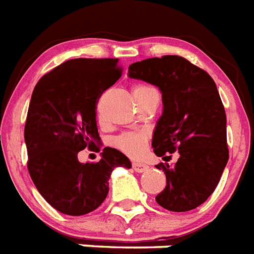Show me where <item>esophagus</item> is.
<instances>
[{"label":"esophagus","mask_w":254,"mask_h":254,"mask_svg":"<svg viewBox=\"0 0 254 254\" xmlns=\"http://www.w3.org/2000/svg\"><path fill=\"white\" fill-rule=\"evenodd\" d=\"M132 169L137 173H143L145 170L148 169V165L145 164H141V162H132Z\"/></svg>","instance_id":"34e87169"}]
</instances>
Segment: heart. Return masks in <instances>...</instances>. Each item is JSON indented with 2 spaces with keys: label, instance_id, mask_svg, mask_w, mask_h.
I'll list each match as a JSON object with an SVG mask.
<instances>
[{
  "label": "heart",
  "instance_id": "1",
  "mask_svg": "<svg viewBox=\"0 0 254 254\" xmlns=\"http://www.w3.org/2000/svg\"><path fill=\"white\" fill-rule=\"evenodd\" d=\"M149 86L145 85H136L132 88V94L137 95L139 93L147 90ZM147 141V133L145 132H123L113 139V145L125 152L126 155L137 157L144 152Z\"/></svg>",
  "mask_w": 254,
  "mask_h": 254
}]
</instances>
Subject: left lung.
Listing matches in <instances>:
<instances>
[{
    "instance_id": "left-lung-1",
    "label": "left lung",
    "mask_w": 254,
    "mask_h": 254,
    "mask_svg": "<svg viewBox=\"0 0 254 254\" xmlns=\"http://www.w3.org/2000/svg\"><path fill=\"white\" fill-rule=\"evenodd\" d=\"M128 76L161 92L164 109L152 137L153 152L164 159L180 153L173 166L156 165L166 176L156 202L174 212L194 210L214 192L228 161L227 118L218 88L206 70L176 55L133 63Z\"/></svg>"
}]
</instances>
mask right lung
I'll list each match as a JSON object with an SVG mask.
<instances>
[{"instance_id": "obj_1", "label": "right lung", "mask_w": 254, "mask_h": 254, "mask_svg": "<svg viewBox=\"0 0 254 254\" xmlns=\"http://www.w3.org/2000/svg\"><path fill=\"white\" fill-rule=\"evenodd\" d=\"M121 76L118 59H72L44 74L32 92L24 126L27 169L38 191L63 214L98 208L114 168H131L128 157L110 147L98 162L77 157L85 148L99 151L95 106Z\"/></svg>"}]
</instances>
